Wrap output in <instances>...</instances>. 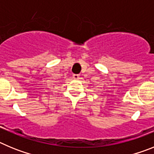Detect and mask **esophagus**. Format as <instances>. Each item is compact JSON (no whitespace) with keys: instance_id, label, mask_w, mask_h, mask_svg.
<instances>
[{"instance_id":"obj_1","label":"esophagus","mask_w":154,"mask_h":154,"mask_svg":"<svg viewBox=\"0 0 154 154\" xmlns=\"http://www.w3.org/2000/svg\"><path fill=\"white\" fill-rule=\"evenodd\" d=\"M72 77H73V79H79V75H77V74H74L72 75Z\"/></svg>"}]
</instances>
